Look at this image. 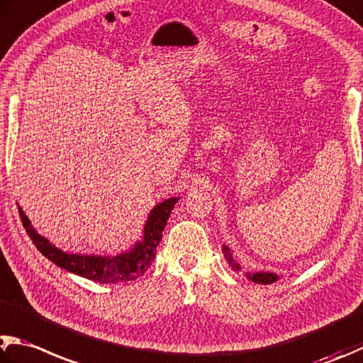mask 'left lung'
Segmentation results:
<instances>
[{
	"mask_svg": "<svg viewBox=\"0 0 363 363\" xmlns=\"http://www.w3.org/2000/svg\"><path fill=\"white\" fill-rule=\"evenodd\" d=\"M223 254H225V259L228 260L230 265L233 267V269H240V265L235 262L233 255L230 254V249L227 246H223ZM246 276L250 281L257 282V284H273V282L278 281V274L276 273H262L260 272V273H247Z\"/></svg>",
	"mask_w": 363,
	"mask_h": 363,
	"instance_id": "obj_1",
	"label": "left lung"
}]
</instances>
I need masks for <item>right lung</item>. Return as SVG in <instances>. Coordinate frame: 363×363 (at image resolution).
I'll return each mask as SVG.
<instances>
[{
    "label": "right lung",
    "instance_id": "add662e5",
    "mask_svg": "<svg viewBox=\"0 0 363 363\" xmlns=\"http://www.w3.org/2000/svg\"><path fill=\"white\" fill-rule=\"evenodd\" d=\"M179 199H168L150 211V216L144 227L143 241L136 242L133 249L128 252L116 255V257H101V255H79L69 254L65 250L55 247L54 245L36 233V230L31 227V222L25 216L22 208H18V214L26 233L33 241V245L38 247L45 259L54 262L57 267H60L67 272L82 276L103 284H117V282H128L140 278L147 272L155 259L157 246L162 241V233L169 219L171 211Z\"/></svg>",
    "mask_w": 363,
    "mask_h": 363
}]
</instances>
